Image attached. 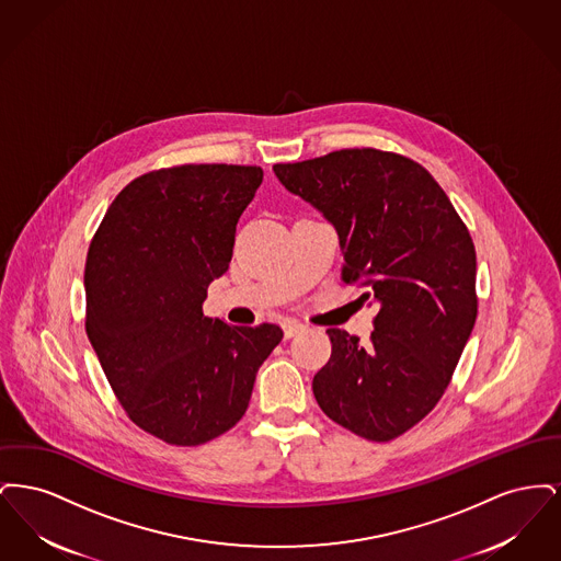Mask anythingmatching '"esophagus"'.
I'll return each instance as SVG.
<instances>
[{
	"label": "esophagus",
	"mask_w": 561,
	"mask_h": 561,
	"mask_svg": "<svg viewBox=\"0 0 561 561\" xmlns=\"http://www.w3.org/2000/svg\"><path fill=\"white\" fill-rule=\"evenodd\" d=\"M302 330H305V325L298 323V321H286V323H284V336H286V339H293L294 334H298V332H302Z\"/></svg>",
	"instance_id": "esophagus-1"
}]
</instances>
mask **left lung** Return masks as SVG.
<instances>
[{
	"label": "left lung",
	"instance_id": "8db88e82",
	"mask_svg": "<svg viewBox=\"0 0 561 561\" xmlns=\"http://www.w3.org/2000/svg\"><path fill=\"white\" fill-rule=\"evenodd\" d=\"M282 185L336 227L341 277L378 302L368 345L328 328L332 355L313 378L328 419L391 442L442 400L478 318L476 245L427 170L373 147L275 163Z\"/></svg>",
	"mask_w": 561,
	"mask_h": 561
}]
</instances>
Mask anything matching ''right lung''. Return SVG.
Listing matches in <instances>:
<instances>
[{"mask_svg": "<svg viewBox=\"0 0 561 561\" xmlns=\"http://www.w3.org/2000/svg\"><path fill=\"white\" fill-rule=\"evenodd\" d=\"M259 165L183 163L117 193L88 248L85 334L136 427L199 446L233 427L284 332L206 318L214 277L233 256Z\"/></svg>", "mask_w": 561, "mask_h": 561, "instance_id": "add662e5", "label": "right lung"}]
</instances>
